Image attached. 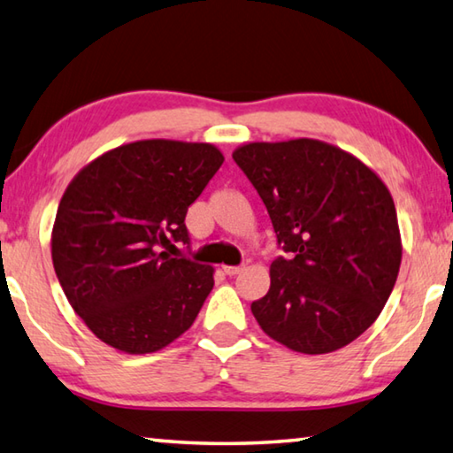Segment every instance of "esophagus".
<instances>
[{
	"mask_svg": "<svg viewBox=\"0 0 453 453\" xmlns=\"http://www.w3.org/2000/svg\"><path fill=\"white\" fill-rule=\"evenodd\" d=\"M240 272H242V265H224L226 275H237Z\"/></svg>",
	"mask_w": 453,
	"mask_h": 453,
	"instance_id": "1",
	"label": "esophagus"
}]
</instances>
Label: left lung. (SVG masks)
<instances>
[{"mask_svg":"<svg viewBox=\"0 0 453 453\" xmlns=\"http://www.w3.org/2000/svg\"><path fill=\"white\" fill-rule=\"evenodd\" d=\"M234 162L257 189L283 256L251 303L264 332L302 354L362 335L386 305L402 264L397 213L370 167L318 140L248 143Z\"/></svg>","mask_w":453,"mask_h":453,"instance_id":"obj_1","label":"left lung"}]
</instances>
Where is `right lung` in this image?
I'll return each instance as SVG.
<instances>
[{
    "mask_svg": "<svg viewBox=\"0 0 453 453\" xmlns=\"http://www.w3.org/2000/svg\"><path fill=\"white\" fill-rule=\"evenodd\" d=\"M224 164L210 143L143 140L104 153L61 197L51 259L73 311L107 346L151 354L191 327L213 288L186 213Z\"/></svg>",
    "mask_w": 453,
    "mask_h": 453,
    "instance_id": "obj_1",
    "label": "right lung"
}]
</instances>
